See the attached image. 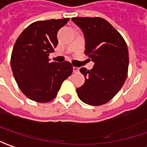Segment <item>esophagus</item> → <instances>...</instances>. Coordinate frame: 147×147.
<instances>
[{
    "label": "esophagus",
    "mask_w": 147,
    "mask_h": 147,
    "mask_svg": "<svg viewBox=\"0 0 147 147\" xmlns=\"http://www.w3.org/2000/svg\"><path fill=\"white\" fill-rule=\"evenodd\" d=\"M73 69H74V73H78L79 72V68L78 67H75L74 66V67H73Z\"/></svg>",
    "instance_id": "esophagus-1"
}]
</instances>
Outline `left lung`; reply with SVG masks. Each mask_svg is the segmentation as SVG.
<instances>
[{
    "mask_svg": "<svg viewBox=\"0 0 147 147\" xmlns=\"http://www.w3.org/2000/svg\"><path fill=\"white\" fill-rule=\"evenodd\" d=\"M72 20L83 32L84 53L95 63L91 70L80 69L85 82L77 88L78 96L90 105H104L119 92L127 78L129 60L126 42L102 18L74 17Z\"/></svg>",
    "mask_w": 147,
    "mask_h": 147,
    "instance_id": "obj_1",
    "label": "left lung"
}]
</instances>
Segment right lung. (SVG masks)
<instances>
[{
	"label": "right lung",
	"mask_w": 147,
	"mask_h": 147,
	"mask_svg": "<svg viewBox=\"0 0 147 147\" xmlns=\"http://www.w3.org/2000/svg\"><path fill=\"white\" fill-rule=\"evenodd\" d=\"M69 18L37 21L27 27L14 43L10 64L14 79L26 96L46 103L58 93L73 72L70 62L50 63L49 55L58 44L57 32Z\"/></svg>",
	"instance_id": "right-lung-1"
}]
</instances>
